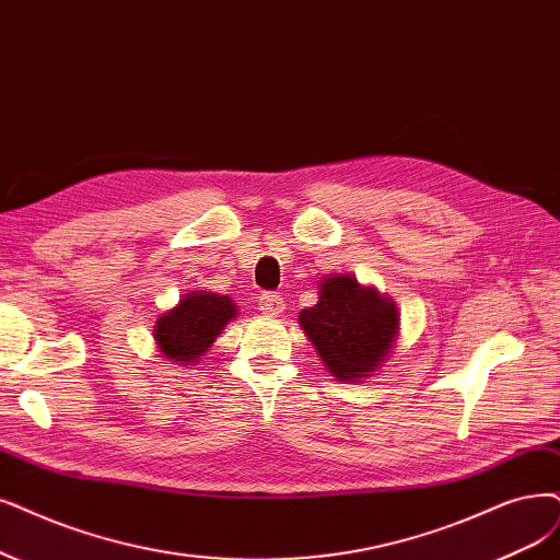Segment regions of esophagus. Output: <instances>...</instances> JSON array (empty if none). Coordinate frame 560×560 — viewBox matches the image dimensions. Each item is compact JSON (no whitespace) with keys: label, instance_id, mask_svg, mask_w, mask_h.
<instances>
[{"label":"esophagus","instance_id":"34e87169","mask_svg":"<svg viewBox=\"0 0 560 560\" xmlns=\"http://www.w3.org/2000/svg\"><path fill=\"white\" fill-rule=\"evenodd\" d=\"M258 304H260V312L265 316H279V314H283V308H285L283 298L279 293H262Z\"/></svg>","mask_w":560,"mask_h":560}]
</instances>
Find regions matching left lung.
<instances>
[{
	"label": "left lung",
	"instance_id": "1",
	"mask_svg": "<svg viewBox=\"0 0 560 560\" xmlns=\"http://www.w3.org/2000/svg\"><path fill=\"white\" fill-rule=\"evenodd\" d=\"M318 302L300 312L304 335L339 381L366 378L389 358L399 335L397 304L353 275L323 279Z\"/></svg>",
	"mask_w": 560,
	"mask_h": 560
}]
</instances>
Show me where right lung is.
Wrapping results in <instances>:
<instances>
[{
	"label": "right lung",
	"instance_id": "right-lung-1",
	"mask_svg": "<svg viewBox=\"0 0 560 560\" xmlns=\"http://www.w3.org/2000/svg\"><path fill=\"white\" fill-rule=\"evenodd\" d=\"M235 316L237 304L228 295L205 291L186 293L154 325L159 353L182 366L198 362Z\"/></svg>",
	"mask_w": 560,
	"mask_h": 560
}]
</instances>
